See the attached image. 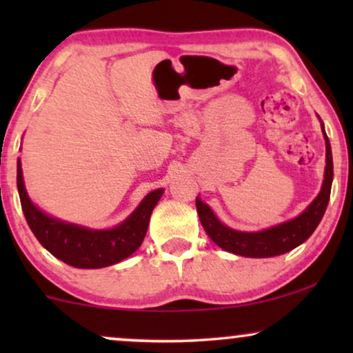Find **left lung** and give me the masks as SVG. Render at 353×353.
<instances>
[{"instance_id": "1", "label": "left lung", "mask_w": 353, "mask_h": 353, "mask_svg": "<svg viewBox=\"0 0 353 353\" xmlns=\"http://www.w3.org/2000/svg\"><path fill=\"white\" fill-rule=\"evenodd\" d=\"M321 130L325 133V128ZM326 139V170H325V181H323L320 194L316 199L302 212L301 215L294 220H289L286 223L276 225L273 228L259 231V233H243V231L231 230L220 220L216 219L210 207L204 204L199 197L196 199L197 215L205 233L221 249L228 250L231 254L243 255V257H254V259H265L274 257V255L286 254L303 241L310 238L313 231L316 230L323 215H325L327 202L331 196V183H332V154L330 139Z\"/></svg>"}]
</instances>
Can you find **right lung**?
Returning a JSON list of instances; mask_svg holds the SVG:
<instances>
[{"mask_svg":"<svg viewBox=\"0 0 353 353\" xmlns=\"http://www.w3.org/2000/svg\"><path fill=\"white\" fill-rule=\"evenodd\" d=\"M17 190L23 215L35 238L56 259L75 268H104L130 257L141 245L149 216L163 192H149L138 209L112 230H88L48 216L32 204L23 186L21 161H17Z\"/></svg>","mask_w":353,"mask_h":353,"instance_id":"right-lung-1","label":"right lung"}]
</instances>
